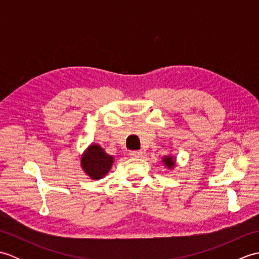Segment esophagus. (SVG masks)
<instances>
[{
  "label": "esophagus",
  "mask_w": 259,
  "mask_h": 259,
  "mask_svg": "<svg viewBox=\"0 0 259 259\" xmlns=\"http://www.w3.org/2000/svg\"><path fill=\"white\" fill-rule=\"evenodd\" d=\"M129 155L131 157H134V158H139L142 155V151H140V150H131L129 152Z\"/></svg>",
  "instance_id": "esophagus-1"
}]
</instances>
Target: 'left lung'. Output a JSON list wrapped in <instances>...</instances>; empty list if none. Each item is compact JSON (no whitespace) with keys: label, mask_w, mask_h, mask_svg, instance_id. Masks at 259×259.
Wrapping results in <instances>:
<instances>
[{"label":"left lung","mask_w":259,"mask_h":259,"mask_svg":"<svg viewBox=\"0 0 259 259\" xmlns=\"http://www.w3.org/2000/svg\"><path fill=\"white\" fill-rule=\"evenodd\" d=\"M162 162L164 166H166L167 168L169 169H172L175 167L176 164V161H175V158L172 156H166L162 158Z\"/></svg>","instance_id":"left-lung-1"}]
</instances>
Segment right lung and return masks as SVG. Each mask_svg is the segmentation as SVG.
<instances>
[{"label":"right lung","mask_w":259,"mask_h":259,"mask_svg":"<svg viewBox=\"0 0 259 259\" xmlns=\"http://www.w3.org/2000/svg\"><path fill=\"white\" fill-rule=\"evenodd\" d=\"M113 157L108 155L102 147L97 144L91 145L81 157V167L91 179L99 180L111 169Z\"/></svg>","instance_id":"obj_1"}]
</instances>
